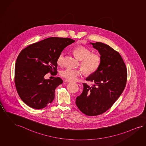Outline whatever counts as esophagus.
Segmentation results:
<instances>
[{
    "instance_id": "obj_1",
    "label": "esophagus",
    "mask_w": 146,
    "mask_h": 146,
    "mask_svg": "<svg viewBox=\"0 0 146 146\" xmlns=\"http://www.w3.org/2000/svg\"><path fill=\"white\" fill-rule=\"evenodd\" d=\"M64 82L65 83H69V82H71V81L69 80H65Z\"/></svg>"
}]
</instances>
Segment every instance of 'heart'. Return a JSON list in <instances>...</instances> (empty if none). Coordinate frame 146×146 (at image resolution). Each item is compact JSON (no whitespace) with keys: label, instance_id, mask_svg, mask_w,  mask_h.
I'll use <instances>...</instances> for the list:
<instances>
[{"label":"heart","instance_id":"obj_1","mask_svg":"<svg viewBox=\"0 0 146 146\" xmlns=\"http://www.w3.org/2000/svg\"><path fill=\"white\" fill-rule=\"evenodd\" d=\"M76 57L81 60V65L86 74H92L97 70L101 63V58L98 54H91L90 50L83 46H78L73 50ZM65 56V52H62L57 58V63L61 65ZM82 74L81 69L65 68L60 71V75L66 80H75Z\"/></svg>","mask_w":146,"mask_h":146}]
</instances>
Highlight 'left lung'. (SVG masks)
Masks as SVG:
<instances>
[{
  "label": "left lung",
  "instance_id": "left-lung-1",
  "mask_svg": "<svg viewBox=\"0 0 146 146\" xmlns=\"http://www.w3.org/2000/svg\"><path fill=\"white\" fill-rule=\"evenodd\" d=\"M89 44L98 51L101 63L86 78L93 86L83 83V90L76 98V104L83 113L96 116L110 108L123 92L127 70L121 55L110 46L101 42Z\"/></svg>",
  "mask_w": 146,
  "mask_h": 146
}]
</instances>
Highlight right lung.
<instances>
[{"label":"right lung","mask_w":146,"mask_h":146,"mask_svg":"<svg viewBox=\"0 0 146 146\" xmlns=\"http://www.w3.org/2000/svg\"><path fill=\"white\" fill-rule=\"evenodd\" d=\"M75 42L71 38L50 37L22 50L15 65V81L22 101L31 108H45L53 101L56 88L63 83L59 77L45 79L48 72L57 73V58L68 45Z\"/></svg>","instance_id":"1"}]
</instances>
